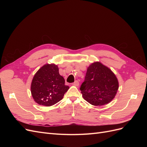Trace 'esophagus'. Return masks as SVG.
Masks as SVG:
<instances>
[{
  "label": "esophagus",
  "instance_id": "obj_1",
  "mask_svg": "<svg viewBox=\"0 0 147 147\" xmlns=\"http://www.w3.org/2000/svg\"><path fill=\"white\" fill-rule=\"evenodd\" d=\"M73 84H74V86H79V84H80V83H79L78 81L76 80V81H75V82L73 83Z\"/></svg>",
  "mask_w": 147,
  "mask_h": 147
}]
</instances>
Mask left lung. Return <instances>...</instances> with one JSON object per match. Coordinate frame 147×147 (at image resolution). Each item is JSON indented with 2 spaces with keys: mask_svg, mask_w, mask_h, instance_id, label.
Returning <instances> with one entry per match:
<instances>
[{
  "mask_svg": "<svg viewBox=\"0 0 147 147\" xmlns=\"http://www.w3.org/2000/svg\"><path fill=\"white\" fill-rule=\"evenodd\" d=\"M119 83L108 67L94 62L88 67L80 87L83 99L91 105L101 106L112 101L117 94Z\"/></svg>",
  "mask_w": 147,
  "mask_h": 147,
  "instance_id": "1",
  "label": "left lung"
}]
</instances>
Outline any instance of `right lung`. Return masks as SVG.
<instances>
[{
  "label": "right lung",
  "mask_w": 147,
  "mask_h": 147,
  "mask_svg": "<svg viewBox=\"0 0 147 147\" xmlns=\"http://www.w3.org/2000/svg\"><path fill=\"white\" fill-rule=\"evenodd\" d=\"M69 87L60 75L59 68L55 64H47L35 73L30 85L31 94L38 105L50 107L63 98Z\"/></svg>",
  "instance_id": "right-lung-1"
}]
</instances>
